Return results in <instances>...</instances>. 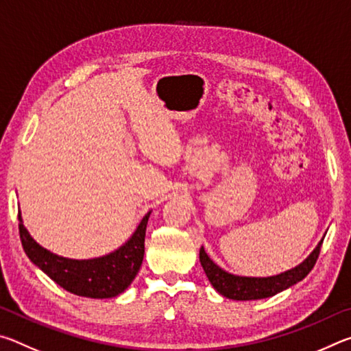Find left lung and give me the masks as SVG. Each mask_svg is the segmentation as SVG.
<instances>
[{"instance_id":"left-lung-1","label":"left lung","mask_w":351,"mask_h":351,"mask_svg":"<svg viewBox=\"0 0 351 351\" xmlns=\"http://www.w3.org/2000/svg\"><path fill=\"white\" fill-rule=\"evenodd\" d=\"M322 243L324 239L317 243L314 251L300 265H297L295 268L271 277H243L230 274V272L219 268L215 261L207 255L203 246L199 249V261L210 285L221 295L232 300H258L276 295L288 289L289 287H293L297 282L304 280L310 274L313 266L316 265Z\"/></svg>"}]
</instances>
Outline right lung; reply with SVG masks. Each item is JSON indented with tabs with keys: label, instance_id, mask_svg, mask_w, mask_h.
Wrapping results in <instances>:
<instances>
[{
	"label": "right lung",
	"instance_id": "obj_1",
	"mask_svg": "<svg viewBox=\"0 0 351 351\" xmlns=\"http://www.w3.org/2000/svg\"><path fill=\"white\" fill-rule=\"evenodd\" d=\"M150 213L141 219L133 235L121 247L96 258H66L47 251L27 232L21 212H19L20 239L29 260L63 289L91 299H110L123 293L138 276L144 260L145 229Z\"/></svg>",
	"mask_w": 351,
	"mask_h": 351
}]
</instances>
